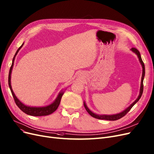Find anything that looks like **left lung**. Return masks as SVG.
Returning a JSON list of instances; mask_svg holds the SVG:
<instances>
[{"label":"left lung","instance_id":"8db88e82","mask_svg":"<svg viewBox=\"0 0 154 154\" xmlns=\"http://www.w3.org/2000/svg\"><path fill=\"white\" fill-rule=\"evenodd\" d=\"M131 50L132 51H133L134 53L137 55V57H138L139 60L141 63L142 68H143V72H142V76H141V86H140V94L138 95V97L136 99V100L135 101L132 103L129 106L126 108L125 110H124L122 112L117 113V114H115V115H97V114H95L94 113H93L92 111H91L88 109V108L87 107V106L86 105L85 103L84 102V106L87 112L91 115L92 117L95 118V119H100V120H119L120 119H121L122 117H123L127 113H128L129 111L131 110V109L132 108V106L138 101L140 100V99L141 98L142 94H143V79H144V77H145V65H144V63L143 62L142 59H141V55L140 54V51L137 50L135 48H132L131 49Z\"/></svg>","mask_w":154,"mask_h":154}]
</instances>
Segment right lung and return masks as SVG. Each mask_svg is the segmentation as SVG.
Masks as SVG:
<instances>
[{
  "label": "right lung",
  "instance_id": "add662e5",
  "mask_svg": "<svg viewBox=\"0 0 154 154\" xmlns=\"http://www.w3.org/2000/svg\"><path fill=\"white\" fill-rule=\"evenodd\" d=\"M23 44L24 43H23L22 45V46L19 48L17 50V52H16V54L13 59L12 65H11V66L10 69H9V76H8V84H9V88L11 90V94L13 95V97L14 98L16 104H17L18 106V107L25 113L31 115V116H46V115H50L52 113H54L55 111H56V109L58 108V107H59V106L60 103L61 98L63 94V91H60V92H59V95H57V97L55 99V100L51 104L48 105V106H43V107H35V106L33 107V106H29L25 105L17 97V96H16L14 93L13 91L11 85V72H12L13 65H14V61L15 57L17 55L18 52L21 49V48L23 46Z\"/></svg>",
  "mask_w": 154,
  "mask_h": 154
}]
</instances>
